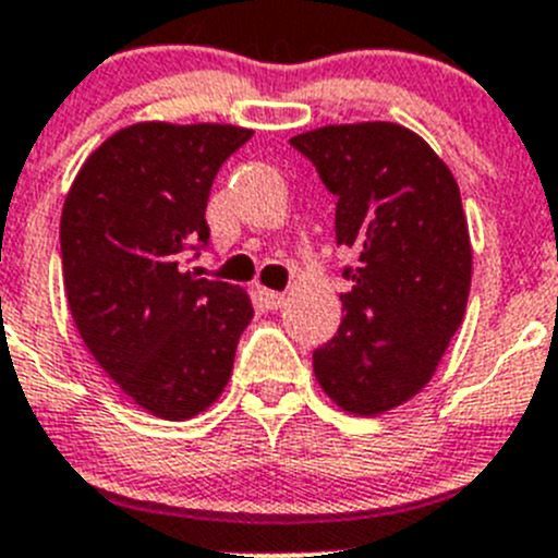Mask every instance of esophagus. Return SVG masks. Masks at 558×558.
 <instances>
[{
	"instance_id": "1",
	"label": "esophagus",
	"mask_w": 558,
	"mask_h": 558,
	"mask_svg": "<svg viewBox=\"0 0 558 558\" xmlns=\"http://www.w3.org/2000/svg\"><path fill=\"white\" fill-rule=\"evenodd\" d=\"M262 296H264V303H267V308H272V311L283 308V305H286V294H280V291L264 289Z\"/></svg>"
}]
</instances>
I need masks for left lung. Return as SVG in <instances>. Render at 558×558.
<instances>
[{
	"label": "left lung",
	"mask_w": 558,
	"mask_h": 558,
	"mask_svg": "<svg viewBox=\"0 0 558 558\" xmlns=\"http://www.w3.org/2000/svg\"><path fill=\"white\" fill-rule=\"evenodd\" d=\"M291 145L336 195V242L357 255L314 374L347 413H385L429 383L462 325L473 255L460 186L399 123L314 129Z\"/></svg>",
	"instance_id": "1"
}]
</instances>
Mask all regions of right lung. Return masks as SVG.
<instances>
[{
	"label": "right lung",
	"mask_w": 558,
	"mask_h": 558,
	"mask_svg": "<svg viewBox=\"0 0 558 558\" xmlns=\"http://www.w3.org/2000/svg\"><path fill=\"white\" fill-rule=\"evenodd\" d=\"M253 137L222 123H134L104 140L62 206L68 308L114 385L165 421L215 404L253 319L239 286L197 278L206 203L222 161Z\"/></svg>",
	"instance_id": "obj_1"
}]
</instances>
